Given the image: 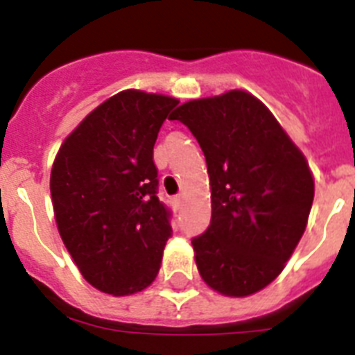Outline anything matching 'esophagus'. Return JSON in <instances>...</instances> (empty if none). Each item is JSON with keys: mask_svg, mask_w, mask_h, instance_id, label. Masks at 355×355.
I'll list each match as a JSON object with an SVG mask.
<instances>
[{"mask_svg": "<svg viewBox=\"0 0 355 355\" xmlns=\"http://www.w3.org/2000/svg\"><path fill=\"white\" fill-rule=\"evenodd\" d=\"M172 205H174L175 208H180V206L183 205V196H175L174 199H172Z\"/></svg>", "mask_w": 355, "mask_h": 355, "instance_id": "1", "label": "esophagus"}]
</instances>
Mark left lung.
<instances>
[{
	"label": "left lung",
	"instance_id": "1",
	"mask_svg": "<svg viewBox=\"0 0 355 355\" xmlns=\"http://www.w3.org/2000/svg\"><path fill=\"white\" fill-rule=\"evenodd\" d=\"M199 142L211 187V222L192 238L200 277L227 297L274 281L302 238L315 181L270 110L243 90L193 99L171 115Z\"/></svg>",
	"mask_w": 355,
	"mask_h": 355
}]
</instances>
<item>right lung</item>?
I'll return each mask as SVG.
<instances>
[{
	"label": "right lung",
	"instance_id": "1",
	"mask_svg": "<svg viewBox=\"0 0 355 355\" xmlns=\"http://www.w3.org/2000/svg\"><path fill=\"white\" fill-rule=\"evenodd\" d=\"M178 99L124 90L90 112L51 171L58 233L87 283L122 297L156 279L172 236L153 149Z\"/></svg>",
	"mask_w": 355,
	"mask_h": 355
}]
</instances>
